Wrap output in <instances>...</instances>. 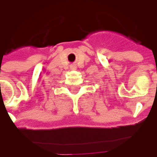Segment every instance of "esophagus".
I'll return each mask as SVG.
<instances>
[{"label": "esophagus", "mask_w": 157, "mask_h": 157, "mask_svg": "<svg viewBox=\"0 0 157 157\" xmlns=\"http://www.w3.org/2000/svg\"><path fill=\"white\" fill-rule=\"evenodd\" d=\"M70 68H71V70H76V65L75 64H71Z\"/></svg>", "instance_id": "1"}]
</instances>
